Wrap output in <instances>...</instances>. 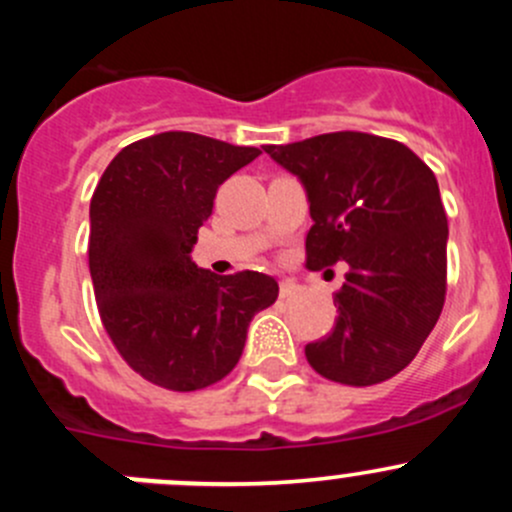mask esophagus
I'll use <instances>...</instances> for the list:
<instances>
[{"label": "esophagus", "instance_id": "esophagus-1", "mask_svg": "<svg viewBox=\"0 0 512 512\" xmlns=\"http://www.w3.org/2000/svg\"><path fill=\"white\" fill-rule=\"evenodd\" d=\"M294 294H299V285H294L292 280H282L280 282V297L289 299V297H294Z\"/></svg>", "mask_w": 512, "mask_h": 512}]
</instances>
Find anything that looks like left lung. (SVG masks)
Masks as SVG:
<instances>
[{
	"label": "left lung",
	"instance_id": "8db88e82",
	"mask_svg": "<svg viewBox=\"0 0 512 512\" xmlns=\"http://www.w3.org/2000/svg\"><path fill=\"white\" fill-rule=\"evenodd\" d=\"M307 188V270L347 262L337 322L307 344L324 379L371 386L414 361L446 302L448 220L433 170L404 143L359 131L265 146Z\"/></svg>",
	"mask_w": 512,
	"mask_h": 512
}]
</instances>
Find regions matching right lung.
I'll use <instances>...</instances> for the list:
<instances>
[{
	"label": "right lung",
	"mask_w": 512,
	"mask_h": 512,
	"mask_svg": "<svg viewBox=\"0 0 512 512\" xmlns=\"http://www.w3.org/2000/svg\"><path fill=\"white\" fill-rule=\"evenodd\" d=\"M260 153L168 131L123 148L98 180L89 232L98 314L123 361L151 384H218L240 361L252 317L275 304L272 277H220L190 260L218 188Z\"/></svg>",
	"instance_id": "add662e5"
}]
</instances>
